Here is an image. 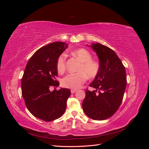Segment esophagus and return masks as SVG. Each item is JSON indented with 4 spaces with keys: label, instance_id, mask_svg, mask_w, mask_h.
I'll use <instances>...</instances> for the list:
<instances>
[{
    "label": "esophagus",
    "instance_id": "1",
    "mask_svg": "<svg viewBox=\"0 0 149 149\" xmlns=\"http://www.w3.org/2000/svg\"><path fill=\"white\" fill-rule=\"evenodd\" d=\"M76 91H77V90H76V89H71V93L72 94H73V93H74Z\"/></svg>",
    "mask_w": 149,
    "mask_h": 149
}]
</instances>
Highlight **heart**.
Returning <instances> with one entry per match:
<instances>
[{"label": "heart", "mask_w": 149, "mask_h": 149, "mask_svg": "<svg viewBox=\"0 0 149 149\" xmlns=\"http://www.w3.org/2000/svg\"><path fill=\"white\" fill-rule=\"evenodd\" d=\"M71 53L81 61L78 70L75 73H70L63 78L61 84L63 86L71 88H79L89 78H93L97 74L100 66L96 62L91 60L92 56L90 53L84 48H79ZM56 68L60 73H64L66 69V55L61 54L58 56L56 61Z\"/></svg>", "instance_id": "obj_1"}]
</instances>
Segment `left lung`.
Returning a JSON list of instances; mask_svg holds the SVG:
<instances>
[{
    "label": "left lung",
    "instance_id": "obj_1",
    "mask_svg": "<svg viewBox=\"0 0 149 149\" xmlns=\"http://www.w3.org/2000/svg\"><path fill=\"white\" fill-rule=\"evenodd\" d=\"M88 46L96 53L100 69L89 84L96 89L92 91L86 90L83 109L89 118L102 120L113 115L123 101L127 84L125 70L112 49L99 43Z\"/></svg>",
    "mask_w": 149,
    "mask_h": 149
}]
</instances>
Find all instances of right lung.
<instances>
[{
	"mask_svg": "<svg viewBox=\"0 0 149 149\" xmlns=\"http://www.w3.org/2000/svg\"><path fill=\"white\" fill-rule=\"evenodd\" d=\"M67 48L68 44L56 42L40 48L30 58L22 76V94L25 105L31 114L45 121L60 118L70 96L69 89H49L60 84L55 80L56 61Z\"/></svg>",
	"mask_w": 149,
	"mask_h": 149,
	"instance_id": "obj_1",
	"label": "right lung"
}]
</instances>
